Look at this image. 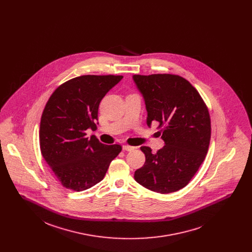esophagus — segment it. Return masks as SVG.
I'll list each match as a JSON object with an SVG mask.
<instances>
[{"label":"esophagus","instance_id":"34e87169","mask_svg":"<svg viewBox=\"0 0 252 252\" xmlns=\"http://www.w3.org/2000/svg\"><path fill=\"white\" fill-rule=\"evenodd\" d=\"M136 147L135 146H131V145H128V144H124L123 146H122V149L124 150V151H132V150H134Z\"/></svg>","mask_w":252,"mask_h":252}]
</instances>
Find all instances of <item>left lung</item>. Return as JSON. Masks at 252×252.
<instances>
[{"label": "left lung", "mask_w": 252, "mask_h": 252, "mask_svg": "<svg viewBox=\"0 0 252 252\" xmlns=\"http://www.w3.org/2000/svg\"><path fill=\"white\" fill-rule=\"evenodd\" d=\"M144 96L146 123H159L165 145L156 153L142 146L144 165L135 180L145 188L167 194L185 187L208 153L212 127L207 105L184 77L171 73L134 74Z\"/></svg>", "instance_id": "obj_1"}]
</instances>
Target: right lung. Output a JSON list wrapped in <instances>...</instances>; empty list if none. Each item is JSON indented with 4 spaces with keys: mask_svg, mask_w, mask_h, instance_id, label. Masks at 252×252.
Here are the masks:
<instances>
[{
    "mask_svg": "<svg viewBox=\"0 0 252 252\" xmlns=\"http://www.w3.org/2000/svg\"><path fill=\"white\" fill-rule=\"evenodd\" d=\"M122 75L86 74L58 86L48 99L39 125L41 155L61 184L86 190L104 179L120 144H102L88 128H96L102 99Z\"/></svg>",
    "mask_w": 252,
    "mask_h": 252,
    "instance_id": "1",
    "label": "right lung"
}]
</instances>
